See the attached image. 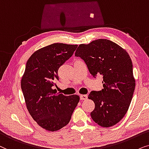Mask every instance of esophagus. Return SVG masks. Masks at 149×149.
Segmentation results:
<instances>
[{
    "mask_svg": "<svg viewBox=\"0 0 149 149\" xmlns=\"http://www.w3.org/2000/svg\"><path fill=\"white\" fill-rule=\"evenodd\" d=\"M88 98L86 95H80V100H86Z\"/></svg>",
    "mask_w": 149,
    "mask_h": 149,
    "instance_id": "1",
    "label": "esophagus"
}]
</instances>
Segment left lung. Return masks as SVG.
<instances>
[{"instance_id":"1","label":"left lung","mask_w":149,"mask_h":149,"mask_svg":"<svg viewBox=\"0 0 149 149\" xmlns=\"http://www.w3.org/2000/svg\"><path fill=\"white\" fill-rule=\"evenodd\" d=\"M75 56L84 60L93 77L103 76L104 88L88 97L95 103L92 119L104 127L118 123L127 112L136 86L130 55L113 41L100 39L80 44Z\"/></svg>"}]
</instances>
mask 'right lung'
I'll list each match as a JSON object with an SVG mask.
<instances>
[{
  "label": "right lung",
  "instance_id": "obj_1",
  "mask_svg": "<svg viewBox=\"0 0 149 149\" xmlns=\"http://www.w3.org/2000/svg\"><path fill=\"white\" fill-rule=\"evenodd\" d=\"M78 45L56 43L35 52L27 61L21 80L26 108L37 123L56 132L67 125L80 101L78 95L65 96L52 86L58 70L72 56Z\"/></svg>",
  "mask_w": 149,
  "mask_h": 149
}]
</instances>
